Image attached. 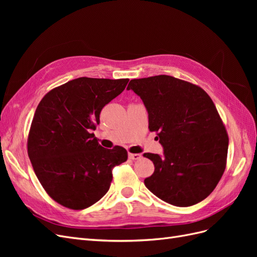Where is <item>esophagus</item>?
Listing matches in <instances>:
<instances>
[{
	"label": "esophagus",
	"mask_w": 257,
	"mask_h": 257,
	"mask_svg": "<svg viewBox=\"0 0 257 257\" xmlns=\"http://www.w3.org/2000/svg\"><path fill=\"white\" fill-rule=\"evenodd\" d=\"M128 158L131 159V160H134V161H136V160H139L142 158V155L141 154H138V153H128Z\"/></svg>",
	"instance_id": "34e87169"
}]
</instances>
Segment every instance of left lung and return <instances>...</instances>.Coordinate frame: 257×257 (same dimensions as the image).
I'll list each match as a JSON object with an SVG mask.
<instances>
[{"label": "left lung", "instance_id": "8db88e82", "mask_svg": "<svg viewBox=\"0 0 257 257\" xmlns=\"http://www.w3.org/2000/svg\"><path fill=\"white\" fill-rule=\"evenodd\" d=\"M164 155L145 153L154 173L147 189L166 203L189 207L209 196L226 167L228 135L212 99L198 85L159 75L131 80ZM158 138V139H159Z\"/></svg>", "mask_w": 257, "mask_h": 257}]
</instances>
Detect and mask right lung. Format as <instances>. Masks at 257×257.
<instances>
[{
  "instance_id": "add662e5",
  "label": "right lung",
  "mask_w": 257,
  "mask_h": 257,
  "mask_svg": "<svg viewBox=\"0 0 257 257\" xmlns=\"http://www.w3.org/2000/svg\"><path fill=\"white\" fill-rule=\"evenodd\" d=\"M128 80L80 77L50 90L38 104L28 154L44 190L58 204L73 210L95 204L110 188L113 167L127 160L124 148L106 149L90 132Z\"/></svg>"
}]
</instances>
